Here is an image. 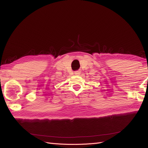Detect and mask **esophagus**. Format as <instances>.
I'll use <instances>...</instances> for the list:
<instances>
[{
	"mask_svg": "<svg viewBox=\"0 0 148 148\" xmlns=\"http://www.w3.org/2000/svg\"><path fill=\"white\" fill-rule=\"evenodd\" d=\"M75 75H79L80 73H81V71L80 70H77V71H75L74 72Z\"/></svg>",
	"mask_w": 148,
	"mask_h": 148,
	"instance_id": "esophagus-1",
	"label": "esophagus"
}]
</instances>
